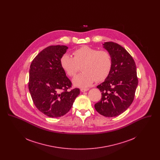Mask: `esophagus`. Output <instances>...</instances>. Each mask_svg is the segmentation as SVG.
<instances>
[{"instance_id": "obj_1", "label": "esophagus", "mask_w": 160, "mask_h": 160, "mask_svg": "<svg viewBox=\"0 0 160 160\" xmlns=\"http://www.w3.org/2000/svg\"><path fill=\"white\" fill-rule=\"evenodd\" d=\"M80 91H81V92H87L88 91H89V89H87V88H82V89H80Z\"/></svg>"}]
</instances>
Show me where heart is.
<instances>
[{
    "label": "heart",
    "mask_w": 160,
    "mask_h": 160,
    "mask_svg": "<svg viewBox=\"0 0 160 160\" xmlns=\"http://www.w3.org/2000/svg\"><path fill=\"white\" fill-rule=\"evenodd\" d=\"M72 58L67 53L61 56L62 68L69 77L75 76L82 67V72L72 79L77 87L87 88L95 80L101 82L109 75L112 66V58L106 51L98 50L89 46H83L73 52Z\"/></svg>",
    "instance_id": "obj_1"
}]
</instances>
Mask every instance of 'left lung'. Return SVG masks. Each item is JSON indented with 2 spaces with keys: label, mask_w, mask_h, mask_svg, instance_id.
<instances>
[{
  "label": "left lung",
  "mask_w": 160,
  "mask_h": 160,
  "mask_svg": "<svg viewBox=\"0 0 160 160\" xmlns=\"http://www.w3.org/2000/svg\"><path fill=\"white\" fill-rule=\"evenodd\" d=\"M102 46L111 56L112 66L104 82L97 87L102 97L95 108L104 116L115 117L123 113L134 100L138 85L136 65L122 46L113 42Z\"/></svg>",
  "instance_id": "left-lung-1"
}]
</instances>
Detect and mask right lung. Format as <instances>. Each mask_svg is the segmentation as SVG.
Masks as SVG:
<instances>
[{
  "label": "right lung",
  "mask_w": 160,
  "mask_h": 160,
  "mask_svg": "<svg viewBox=\"0 0 160 160\" xmlns=\"http://www.w3.org/2000/svg\"><path fill=\"white\" fill-rule=\"evenodd\" d=\"M68 48L52 46L42 50L31 63L29 90L34 104L43 114L59 118L67 113L80 94V89L68 91L71 82L60 64Z\"/></svg>",
  "instance_id": "add662e5"
}]
</instances>
